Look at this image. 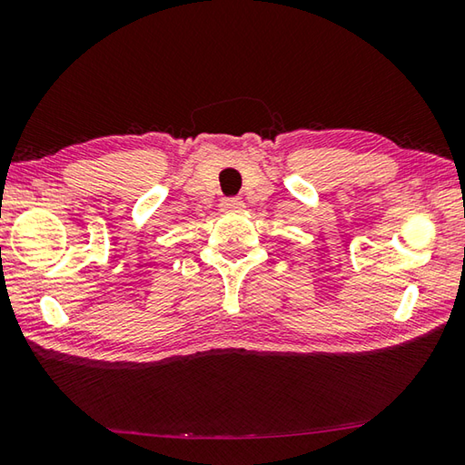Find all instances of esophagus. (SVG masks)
I'll return each instance as SVG.
<instances>
[{
    "label": "esophagus",
    "instance_id": "esophagus-1",
    "mask_svg": "<svg viewBox=\"0 0 465 465\" xmlns=\"http://www.w3.org/2000/svg\"><path fill=\"white\" fill-rule=\"evenodd\" d=\"M219 207H222V211H242L243 201L238 199V196H232V199H223Z\"/></svg>",
    "mask_w": 465,
    "mask_h": 465
}]
</instances>
